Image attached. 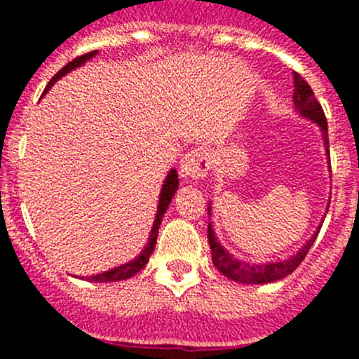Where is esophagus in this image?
<instances>
[{"label":"esophagus","instance_id":"34e87169","mask_svg":"<svg viewBox=\"0 0 359 359\" xmlns=\"http://www.w3.org/2000/svg\"><path fill=\"white\" fill-rule=\"evenodd\" d=\"M210 165H212V159H210V153L206 147L196 146L182 158L180 161V173L186 179H203V177L208 173Z\"/></svg>","mask_w":359,"mask_h":359}]
</instances>
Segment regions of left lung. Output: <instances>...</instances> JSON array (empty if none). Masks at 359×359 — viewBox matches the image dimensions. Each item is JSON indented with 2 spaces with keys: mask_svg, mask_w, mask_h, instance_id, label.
I'll return each mask as SVG.
<instances>
[{
  "mask_svg": "<svg viewBox=\"0 0 359 359\" xmlns=\"http://www.w3.org/2000/svg\"><path fill=\"white\" fill-rule=\"evenodd\" d=\"M293 83H295V85H293V106H295V111L299 112L302 118L311 119V121L316 123V125L320 126L321 135H323L325 154H327L328 166H330L328 125H327V118H325L323 107H321V104L316 100V97H314L313 90H311V86L307 85L306 79L300 78L297 72L293 74ZM328 206H330V201H328ZM210 210H212V206L208 205V215H210ZM320 229H321V224L318 226L316 233L307 240V243L304 245L299 252L293 253L292 257H288V259L278 260V262L255 264V262H245V260L236 259L233 253L227 252V250L220 245V241L217 240L215 233H213L212 222H208V243H210V250H212L213 266H215L224 276L229 278V280L233 281H238V283L264 285V283H273V281L283 280L285 276L292 274L293 271L299 267V264L306 259V255L309 253L311 247H313Z\"/></svg>",
  "mask_w": 359,
  "mask_h": 359,
  "instance_id": "8db88e82",
  "label": "left lung"
}]
</instances>
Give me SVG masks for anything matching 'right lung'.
Returning a JSON list of instances; mask_svg holds the SVG:
<instances>
[{
  "mask_svg": "<svg viewBox=\"0 0 359 359\" xmlns=\"http://www.w3.org/2000/svg\"><path fill=\"white\" fill-rule=\"evenodd\" d=\"M97 50H93V52H88L85 53V55L81 57H76L74 60H71V62L66 64L62 69H60L59 72H57L55 76H53L52 79H50V83L46 85L45 92H43V95L45 93H48V90L52 88L53 85H55V81H59L62 76H66L69 71H72V69L83 66V64L86 62V60L93 59V57L97 55ZM177 189H179V175H177V170L172 168L168 172V175H166L165 182H163V187L161 191H159V200H158V212H156V219H154L153 222V229H151V234H149V240H147V245L144 247L142 252L139 253V257H135L133 260H130V262L126 264H121V266L118 267H112L109 271H104V273L100 274H95V276H86L85 280L86 281H95V283H111V281H121V280H128V278L135 276L137 273H139L140 269H144L146 267V264L149 262V257L151 253L154 252V247H156V240H158V231H159V224H161L163 220V215H165L166 208H168V205L172 203V198L173 194L177 193ZM83 280V276H79Z\"/></svg>",
  "mask_w": 359,
  "mask_h": 359,
  "instance_id": "right-lung-1",
  "label": "right lung"
}]
</instances>
